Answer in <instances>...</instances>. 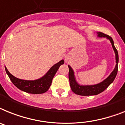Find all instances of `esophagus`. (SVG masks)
<instances>
[{
	"label": "esophagus",
	"instance_id": "1",
	"mask_svg": "<svg viewBox=\"0 0 125 125\" xmlns=\"http://www.w3.org/2000/svg\"><path fill=\"white\" fill-rule=\"evenodd\" d=\"M65 60L66 62H68V60H69V58H68L67 56H65Z\"/></svg>",
	"mask_w": 125,
	"mask_h": 125
}]
</instances>
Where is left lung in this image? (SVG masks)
<instances>
[{"label": "left lung", "instance_id": "8db88e82", "mask_svg": "<svg viewBox=\"0 0 125 125\" xmlns=\"http://www.w3.org/2000/svg\"><path fill=\"white\" fill-rule=\"evenodd\" d=\"M97 37H104L109 40L111 43L112 47L115 53L116 56V66L114 67L113 72H111L110 75L105 79L102 82L93 85H81L79 84L76 81L75 76L74 75V72L72 68L70 65H68L69 69V79L70 81V86H71V90L74 93L79 95L82 96H90V95H96L99 93L104 92L112 83L114 81V79L116 77L118 70V62H119V56H118V51L114 46V41H113L112 37L107 35H105L102 32H97Z\"/></svg>", "mask_w": 125, "mask_h": 125}]
</instances>
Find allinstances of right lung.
<instances>
[{
	"instance_id": "right-lung-1",
	"label": "right lung",
	"mask_w": 125,
	"mask_h": 125,
	"mask_svg": "<svg viewBox=\"0 0 125 125\" xmlns=\"http://www.w3.org/2000/svg\"><path fill=\"white\" fill-rule=\"evenodd\" d=\"M63 63L64 60H62L59 62L52 66L46 74L43 75L42 77L35 80H24L17 78L8 71L6 66L5 70L11 82L18 89L23 92L32 94H41L46 92L49 90L53 78L57 72L58 69H59L61 65Z\"/></svg>"
}]
</instances>
